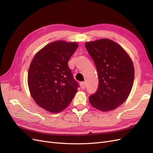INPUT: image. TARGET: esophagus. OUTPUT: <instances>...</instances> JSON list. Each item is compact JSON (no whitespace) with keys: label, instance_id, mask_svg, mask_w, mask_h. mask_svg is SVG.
Returning a JSON list of instances; mask_svg holds the SVG:
<instances>
[{"label":"esophagus","instance_id":"esophagus-1","mask_svg":"<svg viewBox=\"0 0 153 153\" xmlns=\"http://www.w3.org/2000/svg\"><path fill=\"white\" fill-rule=\"evenodd\" d=\"M80 87H81V88H82V89H84L85 88V87H86L85 83L84 82H82L80 83Z\"/></svg>","mask_w":153,"mask_h":153}]
</instances>
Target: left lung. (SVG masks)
Masks as SVG:
<instances>
[{
    "instance_id": "left-lung-1",
    "label": "left lung",
    "mask_w": 153,
    "mask_h": 153,
    "mask_svg": "<svg viewBox=\"0 0 153 153\" xmlns=\"http://www.w3.org/2000/svg\"><path fill=\"white\" fill-rule=\"evenodd\" d=\"M96 66L98 87L90 96L89 102L106 112L122 105L130 93L134 81V68L124 50L114 41L101 39L85 44Z\"/></svg>"
}]
</instances>
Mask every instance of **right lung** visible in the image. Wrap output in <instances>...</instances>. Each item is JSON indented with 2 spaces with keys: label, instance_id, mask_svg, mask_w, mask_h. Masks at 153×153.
<instances>
[{
  "label": "right lung",
  "instance_id": "right-lung-1",
  "mask_svg": "<svg viewBox=\"0 0 153 153\" xmlns=\"http://www.w3.org/2000/svg\"><path fill=\"white\" fill-rule=\"evenodd\" d=\"M78 47L76 43L55 41L45 46L32 59L28 85L32 98L41 108L58 113L73 99L79 84L74 79L68 61Z\"/></svg>",
  "mask_w": 153,
  "mask_h": 153
}]
</instances>
